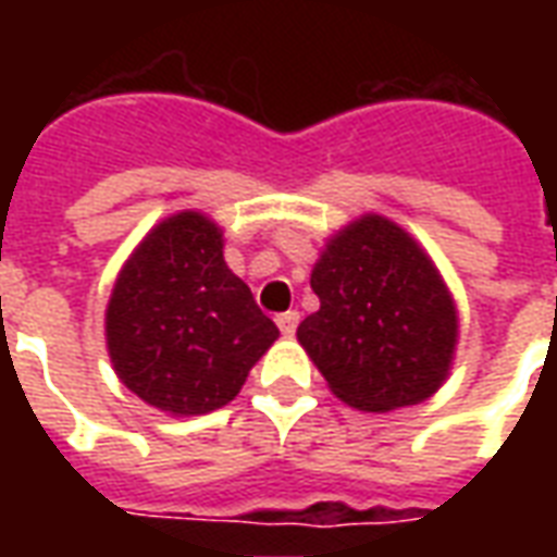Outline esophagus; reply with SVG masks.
<instances>
[{"mask_svg": "<svg viewBox=\"0 0 557 557\" xmlns=\"http://www.w3.org/2000/svg\"><path fill=\"white\" fill-rule=\"evenodd\" d=\"M298 319H301V315L295 313V310H286V313L277 315V327L283 331V337H292V334H295V327H298Z\"/></svg>", "mask_w": 557, "mask_h": 557, "instance_id": "1", "label": "esophagus"}]
</instances>
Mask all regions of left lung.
Returning a JSON list of instances; mask_svg holds the SVG:
<instances>
[{
	"label": "left lung",
	"mask_w": 557,
	"mask_h": 557,
	"mask_svg": "<svg viewBox=\"0 0 557 557\" xmlns=\"http://www.w3.org/2000/svg\"><path fill=\"white\" fill-rule=\"evenodd\" d=\"M319 310L298 343L327 387L358 411L430 399L454 367L459 313L442 271L409 232L382 214L337 230L315 259Z\"/></svg>",
	"instance_id": "1"
}]
</instances>
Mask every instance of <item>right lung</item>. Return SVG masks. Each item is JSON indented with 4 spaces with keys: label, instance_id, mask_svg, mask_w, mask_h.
<instances>
[{
    "label": "right lung",
    "instance_id": "obj_1",
    "mask_svg": "<svg viewBox=\"0 0 557 557\" xmlns=\"http://www.w3.org/2000/svg\"><path fill=\"white\" fill-rule=\"evenodd\" d=\"M103 334L122 385L175 418L232 403L280 337L226 265L223 230L190 208L151 226L127 256Z\"/></svg>",
    "mask_w": 557,
    "mask_h": 557
}]
</instances>
